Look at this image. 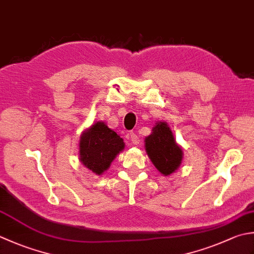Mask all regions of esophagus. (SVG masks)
<instances>
[{
	"instance_id": "1",
	"label": "esophagus",
	"mask_w": 254,
	"mask_h": 254,
	"mask_svg": "<svg viewBox=\"0 0 254 254\" xmlns=\"http://www.w3.org/2000/svg\"><path fill=\"white\" fill-rule=\"evenodd\" d=\"M130 140L132 141V144H134V145H137V144L140 143V138H138V136L134 132L130 133Z\"/></svg>"
}]
</instances>
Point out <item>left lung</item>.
<instances>
[{"label": "left lung", "mask_w": 254, "mask_h": 254, "mask_svg": "<svg viewBox=\"0 0 254 254\" xmlns=\"http://www.w3.org/2000/svg\"><path fill=\"white\" fill-rule=\"evenodd\" d=\"M145 148L154 166L163 175H171L181 165L183 151L165 122H158L153 127L152 133L145 138Z\"/></svg>", "instance_id": "obj_1"}]
</instances>
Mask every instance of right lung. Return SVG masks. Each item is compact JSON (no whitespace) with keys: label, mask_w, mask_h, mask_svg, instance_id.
Listing matches in <instances>:
<instances>
[{"label":"right lung","mask_w":254,"mask_h":254,"mask_svg":"<svg viewBox=\"0 0 254 254\" xmlns=\"http://www.w3.org/2000/svg\"><path fill=\"white\" fill-rule=\"evenodd\" d=\"M79 148L83 165L97 175H101L123 150L124 142L103 122H97L82 134Z\"/></svg>","instance_id":"right-lung-1"}]
</instances>
